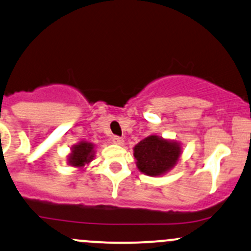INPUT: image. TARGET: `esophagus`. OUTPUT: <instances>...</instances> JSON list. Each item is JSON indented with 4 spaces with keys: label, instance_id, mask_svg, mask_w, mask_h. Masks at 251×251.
Masks as SVG:
<instances>
[{
    "label": "esophagus",
    "instance_id": "esophagus-1",
    "mask_svg": "<svg viewBox=\"0 0 251 251\" xmlns=\"http://www.w3.org/2000/svg\"><path fill=\"white\" fill-rule=\"evenodd\" d=\"M113 143H114L115 145H123L124 144V139L121 138V137H113Z\"/></svg>",
    "mask_w": 251,
    "mask_h": 251
}]
</instances>
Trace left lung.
I'll use <instances>...</instances> for the list:
<instances>
[{"instance_id": "1", "label": "left lung", "mask_w": 251, "mask_h": 251, "mask_svg": "<svg viewBox=\"0 0 251 251\" xmlns=\"http://www.w3.org/2000/svg\"><path fill=\"white\" fill-rule=\"evenodd\" d=\"M182 155L181 143L151 134L133 148L136 166L143 174L157 177L167 174Z\"/></svg>"}]
</instances>
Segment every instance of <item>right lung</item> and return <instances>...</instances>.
I'll use <instances>...</instances> for the list:
<instances>
[{"label":"right lung","mask_w":251,"mask_h":251,"mask_svg":"<svg viewBox=\"0 0 251 251\" xmlns=\"http://www.w3.org/2000/svg\"><path fill=\"white\" fill-rule=\"evenodd\" d=\"M95 144L90 142H82L71 147L70 153L68 155V164L75 167L77 169H83L84 167L89 166L90 162L95 157Z\"/></svg>","instance_id":"right-lung-1"}]
</instances>
